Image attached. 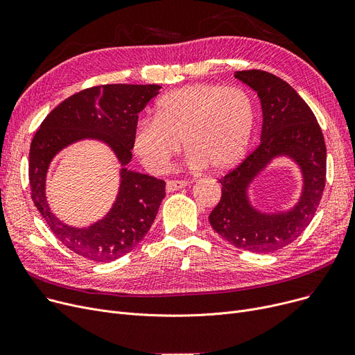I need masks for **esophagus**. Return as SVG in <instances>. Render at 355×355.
Returning a JSON list of instances; mask_svg holds the SVG:
<instances>
[{
    "instance_id": "obj_1",
    "label": "esophagus",
    "mask_w": 355,
    "mask_h": 355,
    "mask_svg": "<svg viewBox=\"0 0 355 355\" xmlns=\"http://www.w3.org/2000/svg\"><path fill=\"white\" fill-rule=\"evenodd\" d=\"M189 185V181H177V180H170V181H166V184H165V189H166V191L170 193V191H177V190H180V189H184V187H187Z\"/></svg>"
}]
</instances>
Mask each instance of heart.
I'll use <instances>...</instances> for the list:
<instances>
[{"instance_id": "obj_1", "label": "heart", "mask_w": 355, "mask_h": 355, "mask_svg": "<svg viewBox=\"0 0 355 355\" xmlns=\"http://www.w3.org/2000/svg\"><path fill=\"white\" fill-rule=\"evenodd\" d=\"M256 123L249 93L216 83L174 89L158 101L155 118L138 121L132 145L141 162L162 173L180 154L181 142L190 162L216 173L232 170L248 154Z\"/></svg>"}]
</instances>
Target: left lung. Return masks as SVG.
I'll list each match as a JSON object with an SVG mask.
<instances>
[{"instance_id": "1", "label": "left lung", "mask_w": 355, "mask_h": 355, "mask_svg": "<svg viewBox=\"0 0 355 355\" xmlns=\"http://www.w3.org/2000/svg\"><path fill=\"white\" fill-rule=\"evenodd\" d=\"M234 78L257 93L263 115L262 134L254 151L218 180L221 198L209 220L234 248L269 253L292 243L313 218L325 187L327 148L311 107L285 80L263 70L234 71ZM277 157H288L298 166L302 193L292 208L263 212L250 200V190Z\"/></svg>"}]
</instances>
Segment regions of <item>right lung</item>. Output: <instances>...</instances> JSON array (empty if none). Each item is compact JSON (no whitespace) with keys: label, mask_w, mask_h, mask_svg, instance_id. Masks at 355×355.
Returning a JSON list of instances; mask_svg holds the SVG:
<instances>
[{"label":"right lung","mask_w":355,"mask_h":355,"mask_svg":"<svg viewBox=\"0 0 355 355\" xmlns=\"http://www.w3.org/2000/svg\"><path fill=\"white\" fill-rule=\"evenodd\" d=\"M159 85H102L85 89L54 107L30 146L28 177L34 206L62 243L96 263H107L132 250L151 229L165 182L128 170L138 114L159 93ZM86 139L105 143L117 157L120 189L110 211L89 228H73L49 209L45 180L52 158L64 147Z\"/></svg>","instance_id":"right-lung-1"}]
</instances>
